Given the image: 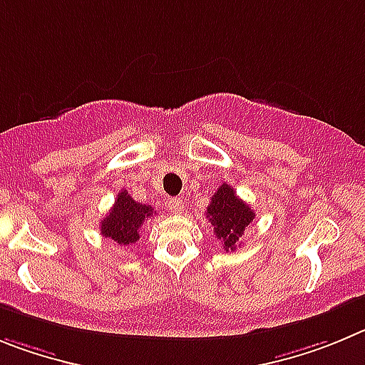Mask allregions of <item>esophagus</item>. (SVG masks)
<instances>
[{
  "label": "esophagus",
  "mask_w": 365,
  "mask_h": 365,
  "mask_svg": "<svg viewBox=\"0 0 365 365\" xmlns=\"http://www.w3.org/2000/svg\"><path fill=\"white\" fill-rule=\"evenodd\" d=\"M165 207H167V211H170L173 215H178V212H182L183 203L180 198H169L165 202Z\"/></svg>",
  "instance_id": "1"
}]
</instances>
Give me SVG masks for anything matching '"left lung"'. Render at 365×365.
<instances>
[{"instance_id":"left-lung-1","label":"left lung","mask_w":365,"mask_h":365,"mask_svg":"<svg viewBox=\"0 0 365 365\" xmlns=\"http://www.w3.org/2000/svg\"><path fill=\"white\" fill-rule=\"evenodd\" d=\"M207 218L215 229V235L222 240L223 249L235 251L245 227H249L255 220V211L236 196L231 185L223 183L207 205Z\"/></svg>"}]
</instances>
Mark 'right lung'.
<instances>
[{"label":"right lung","instance_id":"1","mask_svg":"<svg viewBox=\"0 0 365 365\" xmlns=\"http://www.w3.org/2000/svg\"><path fill=\"white\" fill-rule=\"evenodd\" d=\"M154 215V209L145 203H138L127 190L118 192L116 202L109 215L101 220V235L114 240L118 245H130L140 240L143 222Z\"/></svg>","mask_w":365,"mask_h":365}]
</instances>
